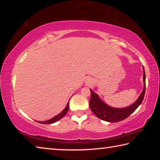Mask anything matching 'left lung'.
<instances>
[{"label":"left lung","mask_w":160,"mask_h":160,"mask_svg":"<svg viewBox=\"0 0 160 160\" xmlns=\"http://www.w3.org/2000/svg\"><path fill=\"white\" fill-rule=\"evenodd\" d=\"M144 70V68H143ZM143 81H144V89L140 94L138 99L130 107L123 109H116L107 106L104 104L96 93L90 90L91 98L90 101V107L94 114L102 120L108 121V122H118L123 121L133 113L138 107L141 104L145 93V72L143 71Z\"/></svg>","instance_id":"1"}]
</instances>
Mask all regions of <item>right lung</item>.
<instances>
[{
    "label": "right lung",
    "instance_id": "add662e5",
    "mask_svg": "<svg viewBox=\"0 0 160 160\" xmlns=\"http://www.w3.org/2000/svg\"><path fill=\"white\" fill-rule=\"evenodd\" d=\"M68 109H69V102L68 103L66 107L65 108L63 112L59 113L58 115L56 116L55 117H53L52 118H51L50 120H48V121H37V122H39L40 123H42V124H51V123H55V122H56V121H58L60 120L61 118H63V116L66 114L67 112H68Z\"/></svg>",
    "mask_w": 160,
    "mask_h": 160
}]
</instances>
